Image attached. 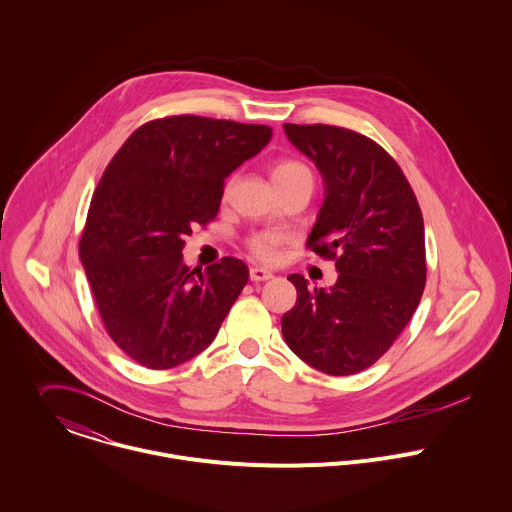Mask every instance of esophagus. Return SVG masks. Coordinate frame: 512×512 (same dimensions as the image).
<instances>
[{
  "label": "esophagus",
  "mask_w": 512,
  "mask_h": 512,
  "mask_svg": "<svg viewBox=\"0 0 512 512\" xmlns=\"http://www.w3.org/2000/svg\"><path fill=\"white\" fill-rule=\"evenodd\" d=\"M249 277H251L253 283H259V281H269V279H273V273H271L269 269H265V267H251Z\"/></svg>",
  "instance_id": "1"
}]
</instances>
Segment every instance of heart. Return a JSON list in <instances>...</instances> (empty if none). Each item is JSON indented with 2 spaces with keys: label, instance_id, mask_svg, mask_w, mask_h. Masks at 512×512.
<instances>
[{
  "label": "heart",
  "instance_id": "heart-1",
  "mask_svg": "<svg viewBox=\"0 0 512 512\" xmlns=\"http://www.w3.org/2000/svg\"><path fill=\"white\" fill-rule=\"evenodd\" d=\"M271 178L277 188V186H283V184H289L295 180H303V178H312V176L305 164H301L297 160H281L273 166ZM283 241H285V235L279 231H261L249 239V249L261 261H275Z\"/></svg>",
  "mask_w": 512,
  "mask_h": 512
}]
</instances>
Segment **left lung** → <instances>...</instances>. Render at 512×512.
I'll return each instance as SVG.
<instances>
[{"mask_svg": "<svg viewBox=\"0 0 512 512\" xmlns=\"http://www.w3.org/2000/svg\"><path fill=\"white\" fill-rule=\"evenodd\" d=\"M283 128L324 182L307 245L338 271L328 289L289 275L297 303L281 318L283 336L308 366L358 374L390 350L423 295L421 209L396 160L374 140L328 124Z\"/></svg>", "mask_w": 512, "mask_h": 512, "instance_id": "obj_1", "label": "left lung"}]
</instances>
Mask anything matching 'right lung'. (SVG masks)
Masks as SVG:
<instances>
[{"label":"right lung","mask_w":512,"mask_h":512,"mask_svg":"<svg viewBox=\"0 0 512 512\" xmlns=\"http://www.w3.org/2000/svg\"><path fill=\"white\" fill-rule=\"evenodd\" d=\"M273 132L194 114L146 122L104 170L79 243L104 328L134 362L168 370L213 342L247 285L235 257L188 267L184 237L217 215L225 178Z\"/></svg>","instance_id":"add662e5"}]
</instances>
